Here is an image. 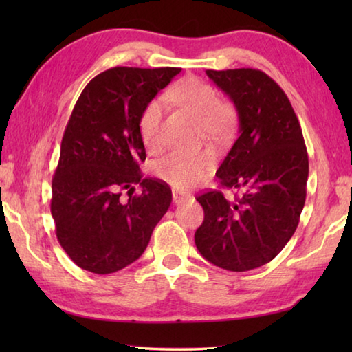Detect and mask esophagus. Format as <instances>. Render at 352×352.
Returning <instances> with one entry per match:
<instances>
[{"label":"esophagus","mask_w":352,"mask_h":352,"mask_svg":"<svg viewBox=\"0 0 352 352\" xmlns=\"http://www.w3.org/2000/svg\"><path fill=\"white\" fill-rule=\"evenodd\" d=\"M172 199H174V204L175 205H180V204H184V201H186L189 197H188V195L180 194V192H175V190H174V194H172Z\"/></svg>","instance_id":"obj_1"}]
</instances>
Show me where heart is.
<instances>
[{"instance_id":"b5f03b06","label":"heart","mask_w":352,"mask_h":352,"mask_svg":"<svg viewBox=\"0 0 352 352\" xmlns=\"http://www.w3.org/2000/svg\"><path fill=\"white\" fill-rule=\"evenodd\" d=\"M168 102L189 115L199 118V124L208 140L217 144L234 135L239 110L234 102L219 98L216 88L197 77H184L175 82L163 96ZM162 102L153 99L142 109L138 121L141 138L148 148H157L162 141ZM214 168V155L210 151H174L155 163L153 169L163 182L178 190L197 186Z\"/></svg>"}]
</instances>
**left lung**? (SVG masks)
<instances>
[{
  "instance_id": "obj_1",
  "label": "left lung",
  "mask_w": 352,
  "mask_h": 352,
  "mask_svg": "<svg viewBox=\"0 0 352 352\" xmlns=\"http://www.w3.org/2000/svg\"><path fill=\"white\" fill-rule=\"evenodd\" d=\"M206 74L239 110V136L216 172L220 186L236 194L228 200L214 189L195 197L205 219L194 239L211 264L247 272L270 262L294 236L306 201L307 151L287 94L264 71Z\"/></svg>"
}]
</instances>
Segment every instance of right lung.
<instances>
[{"label": "right lung", "mask_w": 352, "mask_h": 352, "mask_svg": "<svg viewBox=\"0 0 352 352\" xmlns=\"http://www.w3.org/2000/svg\"><path fill=\"white\" fill-rule=\"evenodd\" d=\"M180 71L110 68L77 99L52 177L51 214L62 248L83 270L107 275L132 264L169 210L168 184L142 178L146 148L138 121ZM135 184L142 192L132 196ZM122 190L131 194L127 202L120 200Z\"/></svg>", "instance_id": "obj_1"}]
</instances>
